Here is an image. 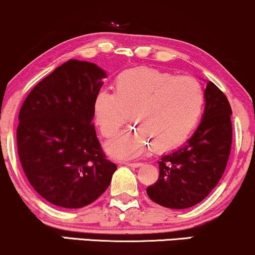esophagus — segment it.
<instances>
[{
    "label": "esophagus",
    "mask_w": 255,
    "mask_h": 255,
    "mask_svg": "<svg viewBox=\"0 0 255 255\" xmlns=\"http://www.w3.org/2000/svg\"><path fill=\"white\" fill-rule=\"evenodd\" d=\"M125 164L128 166H131V168H139L140 165H142L141 163H139V162H126Z\"/></svg>",
    "instance_id": "esophagus-1"
}]
</instances>
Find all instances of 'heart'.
I'll return each instance as SVG.
<instances>
[{"label": "heart", "mask_w": 255, "mask_h": 255, "mask_svg": "<svg viewBox=\"0 0 255 255\" xmlns=\"http://www.w3.org/2000/svg\"><path fill=\"white\" fill-rule=\"evenodd\" d=\"M204 101L194 78L141 67L120 73L114 92L101 91L93 101V115L102 135L113 137L131 114L139 129L125 131L105 145L113 158L131 159L152 145L165 152L183 144L201 118Z\"/></svg>", "instance_id": "1"}]
</instances>
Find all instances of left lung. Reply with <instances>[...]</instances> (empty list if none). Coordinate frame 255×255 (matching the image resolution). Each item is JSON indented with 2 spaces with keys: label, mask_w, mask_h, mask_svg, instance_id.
Instances as JSON below:
<instances>
[{
  "label": "left lung",
  "mask_w": 255,
  "mask_h": 255,
  "mask_svg": "<svg viewBox=\"0 0 255 255\" xmlns=\"http://www.w3.org/2000/svg\"><path fill=\"white\" fill-rule=\"evenodd\" d=\"M205 109L197 130L177 150L158 162L159 177L147 187L152 201L169 209H188L217 186L229 159L233 114L227 97L211 81L204 91Z\"/></svg>",
  "instance_id": "1"
}]
</instances>
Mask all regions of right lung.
Listing matches in <instances>:
<instances>
[{
  "mask_svg": "<svg viewBox=\"0 0 255 255\" xmlns=\"http://www.w3.org/2000/svg\"><path fill=\"white\" fill-rule=\"evenodd\" d=\"M104 78L97 64L69 60L37 84L20 109V163L34 191L52 205H90L118 169L105 158L92 124Z\"/></svg>",
  "mask_w": 255,
  "mask_h": 255,
  "instance_id": "right-lung-1",
  "label": "right lung"
}]
</instances>
